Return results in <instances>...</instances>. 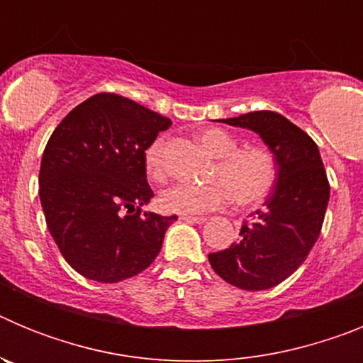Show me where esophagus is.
<instances>
[{
  "label": "esophagus",
  "mask_w": 363,
  "mask_h": 363,
  "mask_svg": "<svg viewBox=\"0 0 363 363\" xmlns=\"http://www.w3.org/2000/svg\"><path fill=\"white\" fill-rule=\"evenodd\" d=\"M179 220L189 221V223H205V221H207V218L205 216H187V214H182V216H179Z\"/></svg>",
  "instance_id": "1"
}]
</instances>
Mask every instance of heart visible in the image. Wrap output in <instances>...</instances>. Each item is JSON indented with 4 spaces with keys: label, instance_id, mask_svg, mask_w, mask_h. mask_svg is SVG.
I'll return each mask as SVG.
<instances>
[{
    "label": "heart",
    "instance_id": "obj_1",
    "mask_svg": "<svg viewBox=\"0 0 363 363\" xmlns=\"http://www.w3.org/2000/svg\"><path fill=\"white\" fill-rule=\"evenodd\" d=\"M203 149L216 158L207 185H174L158 196V207L167 214H201L221 209L230 198L236 207L249 209L267 200L277 182V162L264 147H238V140L221 129L200 134ZM165 142L154 140L143 154L145 172L163 184L167 179Z\"/></svg>",
    "mask_w": 363,
    "mask_h": 363
}]
</instances>
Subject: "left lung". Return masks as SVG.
<instances>
[{"mask_svg": "<svg viewBox=\"0 0 363 363\" xmlns=\"http://www.w3.org/2000/svg\"><path fill=\"white\" fill-rule=\"evenodd\" d=\"M258 134L277 162V184L236 243L211 252L209 264L227 284L264 291L289 278L311 252L322 230L329 182L318 145L278 112L255 111L216 120Z\"/></svg>", "mask_w": 363, "mask_h": 363, "instance_id": "8db88e82", "label": "left lung"}]
</instances>
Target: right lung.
Wrapping results in <instances>:
<instances>
[{"instance_id": "right-lung-1", "label": "right lung", "mask_w": 363, "mask_h": 363, "mask_svg": "<svg viewBox=\"0 0 363 363\" xmlns=\"http://www.w3.org/2000/svg\"><path fill=\"white\" fill-rule=\"evenodd\" d=\"M171 120L118 94H94L63 118L45 147L40 200L67 264L116 284L145 271L178 216L143 213L154 196L143 154Z\"/></svg>"}]
</instances>
